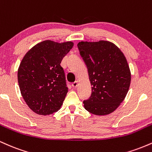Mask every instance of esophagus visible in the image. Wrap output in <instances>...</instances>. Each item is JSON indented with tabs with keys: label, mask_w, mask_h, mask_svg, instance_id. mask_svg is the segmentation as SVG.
Listing matches in <instances>:
<instances>
[{
	"label": "esophagus",
	"mask_w": 152,
	"mask_h": 152,
	"mask_svg": "<svg viewBox=\"0 0 152 152\" xmlns=\"http://www.w3.org/2000/svg\"><path fill=\"white\" fill-rule=\"evenodd\" d=\"M78 85V82L77 81H74V83H72V86L74 87V88H76V87H77Z\"/></svg>",
	"instance_id": "esophagus-1"
}]
</instances>
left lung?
<instances>
[{
  "instance_id": "8db88e82",
  "label": "left lung",
  "mask_w": 152,
  "mask_h": 152,
  "mask_svg": "<svg viewBox=\"0 0 152 152\" xmlns=\"http://www.w3.org/2000/svg\"><path fill=\"white\" fill-rule=\"evenodd\" d=\"M77 46L92 86L90 98L83 101L85 109L99 116L111 114L123 102L130 86L126 57L109 41H81Z\"/></svg>"
}]
</instances>
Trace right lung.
<instances>
[{
  "label": "right lung",
  "mask_w": 152,
  "mask_h": 152,
  "mask_svg": "<svg viewBox=\"0 0 152 152\" xmlns=\"http://www.w3.org/2000/svg\"><path fill=\"white\" fill-rule=\"evenodd\" d=\"M74 43L46 40L31 48L18 70L20 93L26 104L39 115H49L60 109L68 92L63 58Z\"/></svg>",
  "instance_id": "1"
}]
</instances>
